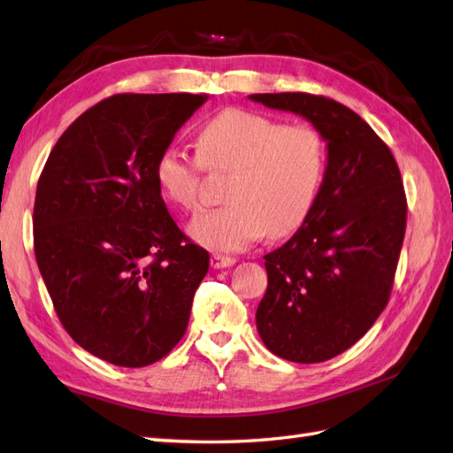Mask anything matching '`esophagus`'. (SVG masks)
Returning <instances> with one entry per match:
<instances>
[{
	"instance_id": "34e87169",
	"label": "esophagus",
	"mask_w": 453,
	"mask_h": 453,
	"mask_svg": "<svg viewBox=\"0 0 453 453\" xmlns=\"http://www.w3.org/2000/svg\"><path fill=\"white\" fill-rule=\"evenodd\" d=\"M236 263V259H232V257H225V255H213L211 257V266L213 268H226L232 266Z\"/></svg>"
}]
</instances>
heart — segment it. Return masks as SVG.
<instances>
[{"label":"heart","instance_id":"obj_1","mask_svg":"<svg viewBox=\"0 0 453 453\" xmlns=\"http://www.w3.org/2000/svg\"><path fill=\"white\" fill-rule=\"evenodd\" d=\"M205 167L232 171L230 203L194 217L190 236L215 251H240L266 230L282 238L303 225L324 179L326 142L311 126L226 108L200 129L198 156L167 146L154 175L169 202L192 211L200 205Z\"/></svg>","mask_w":453,"mask_h":453}]
</instances>
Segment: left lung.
I'll return each mask as SVG.
<instances>
[{
	"label": "left lung",
	"instance_id": "8db88e82",
	"mask_svg": "<svg viewBox=\"0 0 453 453\" xmlns=\"http://www.w3.org/2000/svg\"><path fill=\"white\" fill-rule=\"evenodd\" d=\"M250 99L309 119L326 141L311 213L265 255L268 286L255 322L265 347L297 364L345 352L388 303L406 232V194L393 152L350 108L309 93Z\"/></svg>",
	"mask_w": 453,
	"mask_h": 453
}]
</instances>
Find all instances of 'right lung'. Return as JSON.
Wrapping results in <instances>:
<instances>
[{
	"mask_svg": "<svg viewBox=\"0 0 453 453\" xmlns=\"http://www.w3.org/2000/svg\"><path fill=\"white\" fill-rule=\"evenodd\" d=\"M207 95L124 93L72 124L34 203V251L70 337L93 357L144 368L185 335L210 253L169 215L154 165Z\"/></svg>",
	"mask_w": 453,
	"mask_h": 453,
	"instance_id": "obj_1",
	"label": "right lung"
}]
</instances>
